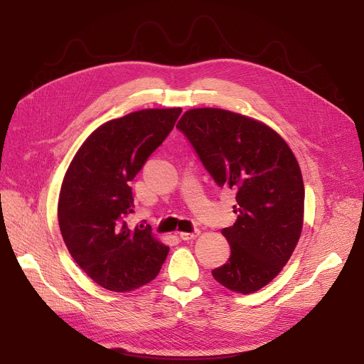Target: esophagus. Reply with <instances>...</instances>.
<instances>
[{"instance_id": "esophagus-1", "label": "esophagus", "mask_w": 364, "mask_h": 364, "mask_svg": "<svg viewBox=\"0 0 364 364\" xmlns=\"http://www.w3.org/2000/svg\"><path fill=\"white\" fill-rule=\"evenodd\" d=\"M199 235H200L199 230H193L192 233H184V232H181V233H180V239H181V240H192V239L198 237Z\"/></svg>"}]
</instances>
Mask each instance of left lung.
I'll return each mask as SVG.
<instances>
[{
  "label": "left lung",
  "instance_id": "8db88e82",
  "mask_svg": "<svg viewBox=\"0 0 364 364\" xmlns=\"http://www.w3.org/2000/svg\"><path fill=\"white\" fill-rule=\"evenodd\" d=\"M205 169L236 190L230 258L213 270L227 289L251 294L289 261L302 230L304 183L289 146L267 125L223 109L187 110L177 124Z\"/></svg>",
  "mask_w": 364,
  "mask_h": 364
}]
</instances>
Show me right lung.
I'll return each mask as SVG.
<instances>
[{
    "label": "right lung",
    "instance_id": "obj_1",
    "mask_svg": "<svg viewBox=\"0 0 364 364\" xmlns=\"http://www.w3.org/2000/svg\"><path fill=\"white\" fill-rule=\"evenodd\" d=\"M181 113L146 109L95 129L72 159L59 196V225L75 262L102 288L128 292L155 279L169 247L149 224L129 225V181Z\"/></svg>",
    "mask_w": 364,
    "mask_h": 364
}]
</instances>
